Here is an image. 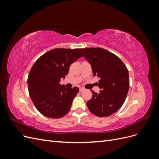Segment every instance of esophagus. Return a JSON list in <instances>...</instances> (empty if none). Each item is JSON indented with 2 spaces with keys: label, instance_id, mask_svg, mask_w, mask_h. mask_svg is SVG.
<instances>
[{
  "label": "esophagus",
  "instance_id": "34e87169",
  "mask_svg": "<svg viewBox=\"0 0 159 159\" xmlns=\"http://www.w3.org/2000/svg\"><path fill=\"white\" fill-rule=\"evenodd\" d=\"M84 90H85V89L84 88H80V92H81V91H83Z\"/></svg>",
  "mask_w": 159,
  "mask_h": 159
}]
</instances>
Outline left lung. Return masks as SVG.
Returning a JSON list of instances; mask_svg holds the SVG:
<instances>
[{
    "instance_id": "obj_1",
    "label": "left lung",
    "mask_w": 159,
    "mask_h": 159,
    "mask_svg": "<svg viewBox=\"0 0 159 159\" xmlns=\"http://www.w3.org/2000/svg\"><path fill=\"white\" fill-rule=\"evenodd\" d=\"M80 50L91 64L93 76L100 78L99 93L91 90L93 95L87 106L96 116H110L121 107L127 95L129 79L127 67L119 57L102 48Z\"/></svg>"
}]
</instances>
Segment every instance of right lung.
<instances>
[{
  "label": "right lung",
  "instance_id": "1",
  "mask_svg": "<svg viewBox=\"0 0 159 159\" xmlns=\"http://www.w3.org/2000/svg\"><path fill=\"white\" fill-rule=\"evenodd\" d=\"M80 49L56 48L41 56L28 77V92L34 106L44 116L58 119L68 113L79 88H66L60 83L70 66L81 57Z\"/></svg>",
  "mask_w": 159,
  "mask_h": 159
}]
</instances>
